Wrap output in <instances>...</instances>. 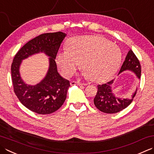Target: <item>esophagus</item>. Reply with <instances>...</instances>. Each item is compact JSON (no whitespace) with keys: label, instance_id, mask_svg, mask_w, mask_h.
Listing matches in <instances>:
<instances>
[{"label":"esophagus","instance_id":"34e87169","mask_svg":"<svg viewBox=\"0 0 154 154\" xmlns=\"http://www.w3.org/2000/svg\"><path fill=\"white\" fill-rule=\"evenodd\" d=\"M71 85H77L83 86V85H85V84L82 83H80V82H79V81H71Z\"/></svg>","mask_w":154,"mask_h":154}]
</instances>
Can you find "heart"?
I'll list each match as a JSON object with an SVG mask.
<instances>
[{
  "instance_id": "1",
  "label": "heart",
  "mask_w": 154,
  "mask_h": 154,
  "mask_svg": "<svg viewBox=\"0 0 154 154\" xmlns=\"http://www.w3.org/2000/svg\"><path fill=\"white\" fill-rule=\"evenodd\" d=\"M57 63L65 77L73 74L79 64L83 75L101 82L112 77L119 69L122 53L116 44L100 36H79L68 41L67 48L60 51Z\"/></svg>"
}]
</instances>
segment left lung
I'll return each instance as SVG.
<instances>
[{"instance_id":"8db88e82","label":"left lung","mask_w":154,"mask_h":154,"mask_svg":"<svg viewBox=\"0 0 154 154\" xmlns=\"http://www.w3.org/2000/svg\"><path fill=\"white\" fill-rule=\"evenodd\" d=\"M127 70L134 72L138 79H140L141 71L140 63L131 49L128 53L119 73ZM113 81L111 80L105 84L97 85L98 90L93 101L95 107L103 113H116L119 112L131 104L136 95L137 89L130 98L123 99L116 97L111 89V85Z\"/></svg>"}]
</instances>
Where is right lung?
Listing matches in <instances>:
<instances>
[{
  "label": "right lung",
  "mask_w": 154,
  "mask_h": 154,
  "mask_svg": "<svg viewBox=\"0 0 154 154\" xmlns=\"http://www.w3.org/2000/svg\"><path fill=\"white\" fill-rule=\"evenodd\" d=\"M64 32L44 33L26 43L15 55L11 65L14 91L20 103L38 114H50L58 110L65 101L70 87L69 81L57 71L55 58L63 39ZM38 52H45L50 58L46 76L35 86H29L21 79L19 67L22 60Z\"/></svg>",
  "instance_id": "add662e5"
}]
</instances>
